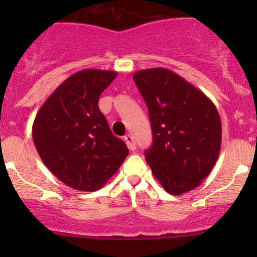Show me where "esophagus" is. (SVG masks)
<instances>
[{"label": "esophagus", "mask_w": 257, "mask_h": 257, "mask_svg": "<svg viewBox=\"0 0 257 257\" xmlns=\"http://www.w3.org/2000/svg\"><path fill=\"white\" fill-rule=\"evenodd\" d=\"M124 142H125V144H126V147L129 148V150H136V142H134V139H133V137L132 136H125L124 137Z\"/></svg>", "instance_id": "1"}]
</instances>
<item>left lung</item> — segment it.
<instances>
[{
  "instance_id": "left-lung-1",
  "label": "left lung",
  "mask_w": 257,
  "mask_h": 257,
  "mask_svg": "<svg viewBox=\"0 0 257 257\" xmlns=\"http://www.w3.org/2000/svg\"><path fill=\"white\" fill-rule=\"evenodd\" d=\"M133 79L149 110L153 144L145 160L153 175L172 195L198 188L219 158L221 120L216 107L170 69H142Z\"/></svg>"
}]
</instances>
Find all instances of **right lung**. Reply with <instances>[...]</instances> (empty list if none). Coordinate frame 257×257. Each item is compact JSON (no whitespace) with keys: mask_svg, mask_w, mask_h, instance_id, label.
<instances>
[{"mask_svg":"<svg viewBox=\"0 0 257 257\" xmlns=\"http://www.w3.org/2000/svg\"><path fill=\"white\" fill-rule=\"evenodd\" d=\"M116 74L100 69L72 74L49 95L33 121V143L42 162L76 190H99L129 154L98 107Z\"/></svg>","mask_w":257,"mask_h":257,"instance_id":"obj_1","label":"right lung"}]
</instances>
